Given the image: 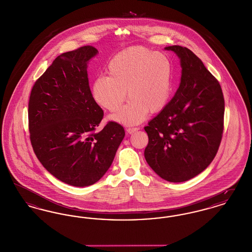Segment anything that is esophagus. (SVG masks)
I'll return each instance as SVG.
<instances>
[{"mask_svg": "<svg viewBox=\"0 0 252 252\" xmlns=\"http://www.w3.org/2000/svg\"><path fill=\"white\" fill-rule=\"evenodd\" d=\"M139 130V127H126V131L129 134H131L133 132L137 131Z\"/></svg>", "mask_w": 252, "mask_h": 252, "instance_id": "34e87169", "label": "esophagus"}]
</instances>
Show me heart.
Listing matches in <instances>:
<instances>
[{
	"mask_svg": "<svg viewBox=\"0 0 252 252\" xmlns=\"http://www.w3.org/2000/svg\"><path fill=\"white\" fill-rule=\"evenodd\" d=\"M109 76L96 78L93 94L96 102L109 112L120 109L112 118L125 125L139 124L150 112L166 107L172 91V65L166 56L143 46L117 54L108 65Z\"/></svg>",
	"mask_w": 252,
	"mask_h": 252,
	"instance_id": "b5f03b06",
	"label": "heart"
}]
</instances>
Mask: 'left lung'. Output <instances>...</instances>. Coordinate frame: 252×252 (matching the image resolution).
Returning a JSON list of instances; mask_svg holds the SVG:
<instances>
[{"mask_svg":"<svg viewBox=\"0 0 252 252\" xmlns=\"http://www.w3.org/2000/svg\"><path fill=\"white\" fill-rule=\"evenodd\" d=\"M165 49L180 59L181 81L173 99L144 127V157L161 179L183 182L215 158L224 129L225 101L217 79L190 49Z\"/></svg>","mask_w":252,"mask_h":252,"instance_id":"obj_1","label":"left lung"}]
</instances>
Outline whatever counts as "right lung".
I'll use <instances>...</instances> for the list:
<instances>
[{"label": "right lung", "mask_w": 252, "mask_h": 252, "mask_svg": "<svg viewBox=\"0 0 252 252\" xmlns=\"http://www.w3.org/2000/svg\"><path fill=\"white\" fill-rule=\"evenodd\" d=\"M83 46L60 55L36 79L28 103L30 142L54 177L76 187L93 185L110 167L124 137L120 124L104 117L92 94L87 63L97 54Z\"/></svg>", "instance_id": "right-lung-1"}]
</instances>
